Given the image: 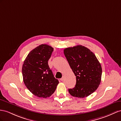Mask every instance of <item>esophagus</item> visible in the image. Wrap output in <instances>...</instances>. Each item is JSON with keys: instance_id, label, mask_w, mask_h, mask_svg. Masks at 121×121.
Listing matches in <instances>:
<instances>
[{"instance_id": "1", "label": "esophagus", "mask_w": 121, "mask_h": 121, "mask_svg": "<svg viewBox=\"0 0 121 121\" xmlns=\"http://www.w3.org/2000/svg\"><path fill=\"white\" fill-rule=\"evenodd\" d=\"M64 77H62V78L60 79V80H61V81H63V80H64Z\"/></svg>"}]
</instances>
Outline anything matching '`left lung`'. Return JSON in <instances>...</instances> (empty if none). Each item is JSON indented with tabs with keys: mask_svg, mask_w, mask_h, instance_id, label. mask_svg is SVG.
<instances>
[{
	"mask_svg": "<svg viewBox=\"0 0 121 121\" xmlns=\"http://www.w3.org/2000/svg\"><path fill=\"white\" fill-rule=\"evenodd\" d=\"M64 54L76 77L75 87L69 89L73 97L83 98L96 91L101 80L102 69L95 55L82 45L64 49Z\"/></svg>",
	"mask_w": 121,
	"mask_h": 121,
	"instance_id": "left-lung-1",
	"label": "left lung"
}]
</instances>
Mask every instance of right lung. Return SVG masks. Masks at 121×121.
<instances>
[{"mask_svg":"<svg viewBox=\"0 0 121 121\" xmlns=\"http://www.w3.org/2000/svg\"><path fill=\"white\" fill-rule=\"evenodd\" d=\"M53 51L51 46L40 45L30 52L23 64L24 84L33 95L39 98L50 97L59 83L48 65Z\"/></svg>","mask_w":121,"mask_h":121,"instance_id":"right-lung-1","label":"right lung"}]
</instances>
